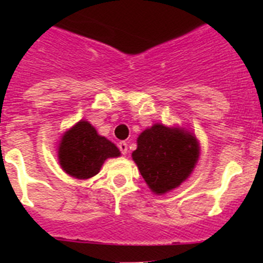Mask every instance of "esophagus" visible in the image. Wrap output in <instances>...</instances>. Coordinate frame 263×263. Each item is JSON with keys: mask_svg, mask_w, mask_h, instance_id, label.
<instances>
[{"mask_svg": "<svg viewBox=\"0 0 263 263\" xmlns=\"http://www.w3.org/2000/svg\"><path fill=\"white\" fill-rule=\"evenodd\" d=\"M118 147H120V150L122 154L124 155L127 154V143L126 142H124V141H122V142H120L118 143Z\"/></svg>", "mask_w": 263, "mask_h": 263, "instance_id": "obj_1", "label": "esophagus"}]
</instances>
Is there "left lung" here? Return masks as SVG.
<instances>
[{
    "instance_id": "obj_1",
    "label": "left lung",
    "mask_w": 263,
    "mask_h": 263,
    "mask_svg": "<svg viewBox=\"0 0 263 263\" xmlns=\"http://www.w3.org/2000/svg\"><path fill=\"white\" fill-rule=\"evenodd\" d=\"M200 157L196 136L184 127L154 124L139 134L132 153L139 173L155 195H164L185 182Z\"/></svg>"
}]
</instances>
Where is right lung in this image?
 Returning <instances> with one entry per match:
<instances>
[{"label":"right lung","instance_id":"obj_1","mask_svg":"<svg viewBox=\"0 0 263 263\" xmlns=\"http://www.w3.org/2000/svg\"><path fill=\"white\" fill-rule=\"evenodd\" d=\"M120 155L117 146L100 136L96 127L87 120H80L64 132L58 145V159L62 170L80 180L97 175L106 159Z\"/></svg>","mask_w":263,"mask_h":263}]
</instances>
